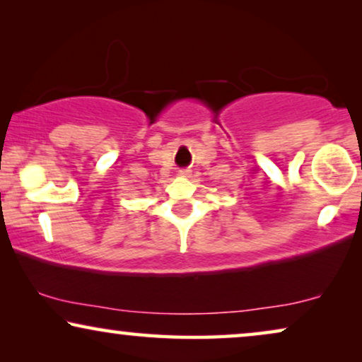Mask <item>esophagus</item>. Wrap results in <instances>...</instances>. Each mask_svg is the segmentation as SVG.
Instances as JSON below:
<instances>
[{
    "instance_id": "obj_1",
    "label": "esophagus",
    "mask_w": 362,
    "mask_h": 362,
    "mask_svg": "<svg viewBox=\"0 0 362 362\" xmlns=\"http://www.w3.org/2000/svg\"><path fill=\"white\" fill-rule=\"evenodd\" d=\"M191 175V171L189 170H180V176H185V177H187Z\"/></svg>"
}]
</instances>
